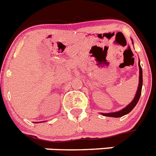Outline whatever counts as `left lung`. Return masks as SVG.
Masks as SVG:
<instances>
[{"mask_svg":"<svg viewBox=\"0 0 156 156\" xmlns=\"http://www.w3.org/2000/svg\"><path fill=\"white\" fill-rule=\"evenodd\" d=\"M139 69H140V76H139V86L138 89H137V92L136 94L134 99L133 101L129 105H128L125 108H124L121 110L118 111V112H109V113H101L103 116H111V117H120V116H125V114H128L131 111L133 110L136 105L137 102L139 101V99L140 98L141 94V90H142V86H143V72H142V68L140 64V60H139Z\"/></svg>","mask_w":156,"mask_h":156,"instance_id":"obj_1","label":"left lung"}]
</instances>
